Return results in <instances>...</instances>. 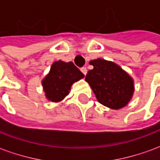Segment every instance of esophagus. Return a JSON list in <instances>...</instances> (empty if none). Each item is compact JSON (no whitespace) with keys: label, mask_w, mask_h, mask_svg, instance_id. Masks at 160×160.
I'll use <instances>...</instances> for the list:
<instances>
[{"label":"esophagus","mask_w":160,"mask_h":160,"mask_svg":"<svg viewBox=\"0 0 160 160\" xmlns=\"http://www.w3.org/2000/svg\"><path fill=\"white\" fill-rule=\"evenodd\" d=\"M81 72H82L85 76H86V74H87V69H86V67H82Z\"/></svg>","instance_id":"esophagus-1"}]
</instances>
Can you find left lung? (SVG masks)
I'll return each instance as SVG.
<instances>
[{
    "instance_id": "left-lung-1",
    "label": "left lung",
    "mask_w": 160,
    "mask_h": 160,
    "mask_svg": "<svg viewBox=\"0 0 160 160\" xmlns=\"http://www.w3.org/2000/svg\"><path fill=\"white\" fill-rule=\"evenodd\" d=\"M90 65L94 69L88 71L85 81L98 101L112 109L125 107L134 92L133 79L115 63L97 59L90 61Z\"/></svg>"
}]
</instances>
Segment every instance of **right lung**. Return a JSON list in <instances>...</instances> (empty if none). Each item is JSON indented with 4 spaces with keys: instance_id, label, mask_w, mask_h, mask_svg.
Wrapping results in <instances>:
<instances>
[{
    "instance_id": "obj_1",
    "label": "right lung",
    "mask_w": 160,
    "mask_h": 160,
    "mask_svg": "<svg viewBox=\"0 0 160 160\" xmlns=\"http://www.w3.org/2000/svg\"><path fill=\"white\" fill-rule=\"evenodd\" d=\"M83 77L72 62L56 61L51 66L49 74L42 81L47 98L53 102L60 101L69 94L72 83Z\"/></svg>"
}]
</instances>
